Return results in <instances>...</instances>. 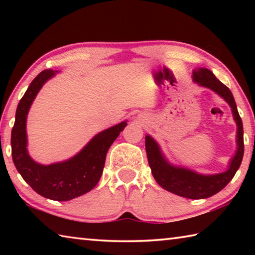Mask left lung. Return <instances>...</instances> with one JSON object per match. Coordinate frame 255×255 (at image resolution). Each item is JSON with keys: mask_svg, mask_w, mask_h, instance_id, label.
<instances>
[{"mask_svg": "<svg viewBox=\"0 0 255 255\" xmlns=\"http://www.w3.org/2000/svg\"><path fill=\"white\" fill-rule=\"evenodd\" d=\"M192 80L198 85L204 86L217 93L230 105L234 118L236 130V153L228 163L226 171L216 174H200L187 167L171 164L164 156L157 141L152 136H145V147L152 174L156 182L166 191L189 199H205L221 191L234 178L236 171L243 159L244 139L243 124L237 111L234 97L231 90L224 85L213 72L205 67H199L192 71Z\"/></svg>", "mask_w": 255, "mask_h": 255, "instance_id": "8db88e82", "label": "left lung"}]
</instances>
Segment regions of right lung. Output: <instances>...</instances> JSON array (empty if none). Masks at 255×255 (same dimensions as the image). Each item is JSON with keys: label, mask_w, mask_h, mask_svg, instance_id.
I'll use <instances>...</instances> for the list:
<instances>
[{"label": "right lung", "mask_w": 255, "mask_h": 255, "mask_svg": "<svg viewBox=\"0 0 255 255\" xmlns=\"http://www.w3.org/2000/svg\"><path fill=\"white\" fill-rule=\"evenodd\" d=\"M56 73L57 71L53 70L42 71L30 83L16 108L11 147L16 170L34 191L51 200L67 201L96 187L101 178L108 149L127 126V120L97 133L79 153L66 161L49 165L33 161L27 148V116L42 85Z\"/></svg>", "instance_id": "add662e5"}]
</instances>
